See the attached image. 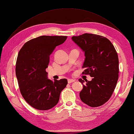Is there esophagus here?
Listing matches in <instances>:
<instances>
[{"label":"esophagus","mask_w":134,"mask_h":134,"mask_svg":"<svg viewBox=\"0 0 134 134\" xmlns=\"http://www.w3.org/2000/svg\"><path fill=\"white\" fill-rule=\"evenodd\" d=\"M74 81H75V80H74V79H68V83L69 84H70L71 83H73V82H74Z\"/></svg>","instance_id":"1"}]
</instances>
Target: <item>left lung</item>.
<instances>
[{"instance_id": "1", "label": "left lung", "mask_w": 134, "mask_h": 134, "mask_svg": "<svg viewBox=\"0 0 134 134\" xmlns=\"http://www.w3.org/2000/svg\"><path fill=\"white\" fill-rule=\"evenodd\" d=\"M73 42L85 53L83 74L90 75L92 80L81 78L83 85L79 94L81 100L91 107H99L107 102L115 88L119 77V60L113 45L106 37L84 33L73 36Z\"/></svg>"}]
</instances>
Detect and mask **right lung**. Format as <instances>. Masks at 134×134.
Instances as JSON below:
<instances>
[{"mask_svg":"<svg viewBox=\"0 0 134 134\" xmlns=\"http://www.w3.org/2000/svg\"><path fill=\"white\" fill-rule=\"evenodd\" d=\"M67 36H43L27 42L20 49L16 63V75L21 94L33 108L46 110L56 106L66 79H48L46 68L56 46L63 44Z\"/></svg>","mask_w":134,"mask_h":134,"instance_id":"obj_1","label":"right lung"}]
</instances>
